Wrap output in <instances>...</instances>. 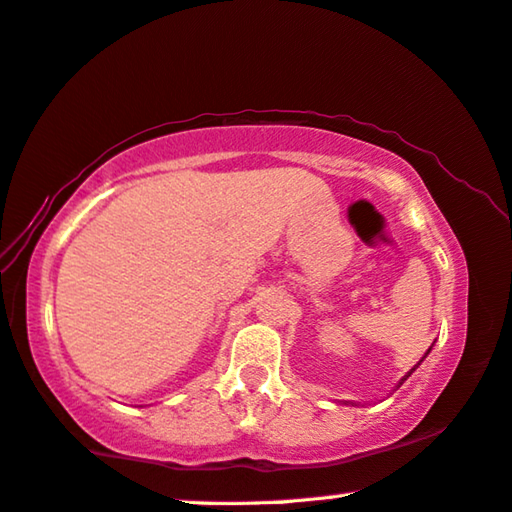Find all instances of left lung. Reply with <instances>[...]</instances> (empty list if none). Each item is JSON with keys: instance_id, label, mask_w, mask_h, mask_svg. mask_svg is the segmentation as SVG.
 I'll use <instances>...</instances> for the list:
<instances>
[{"instance_id": "8db88e82", "label": "left lung", "mask_w": 512, "mask_h": 512, "mask_svg": "<svg viewBox=\"0 0 512 512\" xmlns=\"http://www.w3.org/2000/svg\"><path fill=\"white\" fill-rule=\"evenodd\" d=\"M428 353H431V348H428ZM428 353H426V355H428ZM426 355H424V358H426ZM424 358H421V360H424ZM417 367H419V364H417ZM417 367H415V369H417ZM415 369H410V371H408V373H405V376H403V378H401V383H399V385H396V387H401V385H403V383H405V380H408V378H410V376H412V371H415Z\"/></svg>"}]
</instances>
